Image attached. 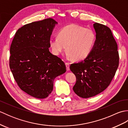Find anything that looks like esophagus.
<instances>
[{
	"label": "esophagus",
	"instance_id": "obj_1",
	"mask_svg": "<svg viewBox=\"0 0 128 128\" xmlns=\"http://www.w3.org/2000/svg\"><path fill=\"white\" fill-rule=\"evenodd\" d=\"M66 70H68H68H70V65H69V63H68V62H66Z\"/></svg>",
	"mask_w": 128,
	"mask_h": 128
}]
</instances>
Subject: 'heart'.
I'll list each match as a JSON object with an SVG mask.
<instances>
[{
    "label": "heart",
    "mask_w": 128,
    "mask_h": 128,
    "mask_svg": "<svg viewBox=\"0 0 128 128\" xmlns=\"http://www.w3.org/2000/svg\"><path fill=\"white\" fill-rule=\"evenodd\" d=\"M95 40L96 34L92 30L72 24L62 28L57 37L50 38V44L55 55H59L66 46L68 56L81 60L88 56Z\"/></svg>",
    "instance_id": "obj_1"
}]
</instances>
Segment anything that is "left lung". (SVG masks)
I'll return each instance as SVG.
<instances>
[{
    "instance_id": "obj_1",
    "label": "left lung",
    "mask_w": 128,
    "mask_h": 128,
    "mask_svg": "<svg viewBox=\"0 0 128 128\" xmlns=\"http://www.w3.org/2000/svg\"><path fill=\"white\" fill-rule=\"evenodd\" d=\"M96 40L88 56L70 65L76 82L73 90L80 97L90 98L103 91L110 85L119 66L118 45L110 29L95 22Z\"/></svg>"
}]
</instances>
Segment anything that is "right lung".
I'll use <instances>...</instances> for the list:
<instances>
[{"label":"right lung","mask_w":128,"mask_h":128,"mask_svg":"<svg viewBox=\"0 0 128 128\" xmlns=\"http://www.w3.org/2000/svg\"><path fill=\"white\" fill-rule=\"evenodd\" d=\"M56 24L48 18L26 24L16 32L11 44L9 66L14 78L23 91L37 98L47 97L54 78L66 70L64 62L49 50Z\"/></svg>","instance_id":"1"}]
</instances>
